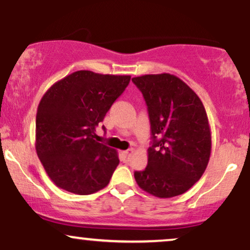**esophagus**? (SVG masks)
Wrapping results in <instances>:
<instances>
[{"label":"esophagus","mask_w":250,"mask_h":250,"mask_svg":"<svg viewBox=\"0 0 250 250\" xmlns=\"http://www.w3.org/2000/svg\"><path fill=\"white\" fill-rule=\"evenodd\" d=\"M133 154H134V149H128V150L123 151V153H122L123 160H125V162L129 161V160L131 159V156H133Z\"/></svg>","instance_id":"obj_1"}]
</instances>
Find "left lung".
I'll return each mask as SVG.
<instances>
[{"label": "left lung", "instance_id": "1", "mask_svg": "<svg viewBox=\"0 0 250 250\" xmlns=\"http://www.w3.org/2000/svg\"><path fill=\"white\" fill-rule=\"evenodd\" d=\"M131 81L147 103L153 135L147 167L134 173L136 183L160 199L186 193L201 179L210 157V125L203 103L171 74H149Z\"/></svg>", "mask_w": 250, "mask_h": 250}]
</instances>
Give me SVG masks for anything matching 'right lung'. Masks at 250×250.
Masks as SVG:
<instances>
[{
  "label": "right lung",
  "mask_w": 250,
  "mask_h": 250,
  "mask_svg": "<svg viewBox=\"0 0 250 250\" xmlns=\"http://www.w3.org/2000/svg\"><path fill=\"white\" fill-rule=\"evenodd\" d=\"M129 81V75L79 70L45 91L37 107L35 148L57 187L88 195L108 185L119 156L97 142L95 131Z\"/></svg>",
  "instance_id": "add662e5"
}]
</instances>
